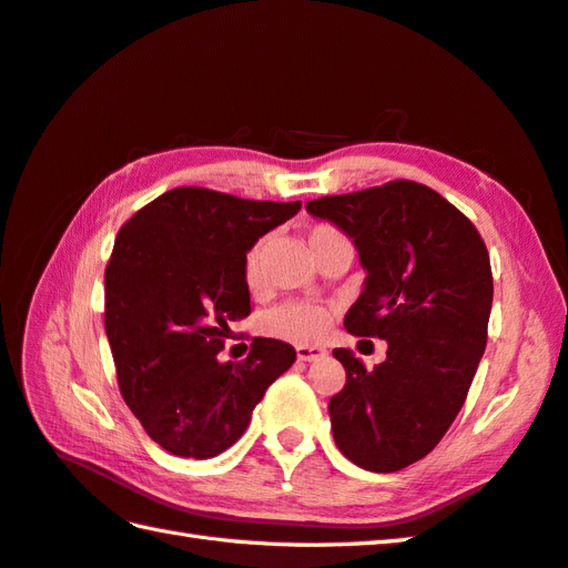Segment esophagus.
<instances>
[{
    "label": "esophagus",
    "instance_id": "34e87169",
    "mask_svg": "<svg viewBox=\"0 0 568 568\" xmlns=\"http://www.w3.org/2000/svg\"><path fill=\"white\" fill-rule=\"evenodd\" d=\"M296 356L298 362H321V358L327 356V352L323 347H308V344H301V347H296Z\"/></svg>",
    "mask_w": 568,
    "mask_h": 568
}]
</instances>
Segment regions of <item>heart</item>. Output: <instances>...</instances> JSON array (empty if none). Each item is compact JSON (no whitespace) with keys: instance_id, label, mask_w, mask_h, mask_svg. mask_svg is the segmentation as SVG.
<instances>
[{"instance_id":"1","label":"heart","mask_w":568,"mask_h":568,"mask_svg":"<svg viewBox=\"0 0 568 568\" xmlns=\"http://www.w3.org/2000/svg\"><path fill=\"white\" fill-rule=\"evenodd\" d=\"M335 241H347L344 233L332 224H313L306 233V243L315 255L321 247ZM262 260H265V239H260L247 247L243 257V282L251 292H257L262 286ZM332 323V311L325 306H313V303H284L265 315L262 327L267 335L280 337L294 344H313L325 337V332Z\"/></svg>"}]
</instances>
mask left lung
Returning <instances> with one entry per match:
<instances>
[{"label":"left lung","mask_w":568,"mask_h":568,"mask_svg":"<svg viewBox=\"0 0 568 568\" xmlns=\"http://www.w3.org/2000/svg\"><path fill=\"white\" fill-rule=\"evenodd\" d=\"M306 210L347 233L366 270L344 327L388 342L373 371L349 349L332 352L347 371L327 407L332 436L354 465L397 473L432 453L465 405L487 347V245L460 210L412 180L311 200Z\"/></svg>","instance_id":"8db88e82"}]
</instances>
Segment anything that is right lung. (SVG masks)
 <instances>
[{"label":"right lung","mask_w":568,"mask_h":568,"mask_svg":"<svg viewBox=\"0 0 568 568\" xmlns=\"http://www.w3.org/2000/svg\"><path fill=\"white\" fill-rule=\"evenodd\" d=\"M301 202H255L175 187L142 206L105 267V335L124 403L151 440L206 460L243 436L255 405L296 349L255 337L245 362H219L229 323L251 315L247 247Z\"/></svg>","instance_id":"right-lung-1"}]
</instances>
